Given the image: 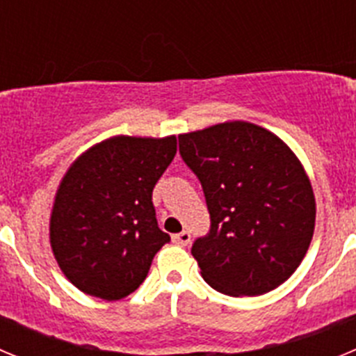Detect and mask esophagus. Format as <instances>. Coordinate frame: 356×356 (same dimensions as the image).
Segmentation results:
<instances>
[{"mask_svg":"<svg viewBox=\"0 0 356 356\" xmlns=\"http://www.w3.org/2000/svg\"><path fill=\"white\" fill-rule=\"evenodd\" d=\"M172 242H176L178 246H187L191 242V234L188 232H180V234L172 235Z\"/></svg>","mask_w":356,"mask_h":356,"instance_id":"1","label":"esophagus"}]
</instances>
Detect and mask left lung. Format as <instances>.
I'll list each match as a JSON object with an SVG mask.
<instances>
[{"instance_id": "1", "label": "left lung", "mask_w": 356, "mask_h": 356, "mask_svg": "<svg viewBox=\"0 0 356 356\" xmlns=\"http://www.w3.org/2000/svg\"><path fill=\"white\" fill-rule=\"evenodd\" d=\"M200 178L210 232L193 244L201 276L228 296H260L291 278L316 226V197L303 163L278 135L226 121L178 135Z\"/></svg>"}]
</instances>
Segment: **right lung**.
<instances>
[{"mask_svg":"<svg viewBox=\"0 0 356 356\" xmlns=\"http://www.w3.org/2000/svg\"><path fill=\"white\" fill-rule=\"evenodd\" d=\"M176 155V135H115L69 165L49 217L53 254L76 289L118 301L146 280L171 241L159 228L153 187Z\"/></svg>","mask_w":356,"mask_h":356,"instance_id":"1","label":"right lung"}]
</instances>
